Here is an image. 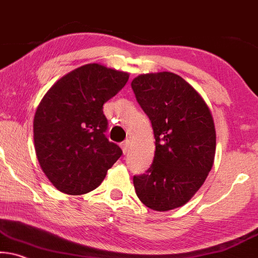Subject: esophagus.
Segmentation results:
<instances>
[{
	"instance_id": "34e87169",
	"label": "esophagus",
	"mask_w": 258,
	"mask_h": 258,
	"mask_svg": "<svg viewBox=\"0 0 258 258\" xmlns=\"http://www.w3.org/2000/svg\"><path fill=\"white\" fill-rule=\"evenodd\" d=\"M130 145H131V142L130 140H125V142L121 143V149H122V152L126 153L128 152V149H130Z\"/></svg>"
}]
</instances>
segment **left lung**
<instances>
[{
	"label": "left lung",
	"instance_id": "left-lung-1",
	"mask_svg": "<svg viewBox=\"0 0 258 258\" xmlns=\"http://www.w3.org/2000/svg\"><path fill=\"white\" fill-rule=\"evenodd\" d=\"M131 86L156 139L151 167L133 176L137 197L158 212L183 206L213 167L216 128L211 110L190 84L168 71L140 75Z\"/></svg>",
	"mask_w": 258,
	"mask_h": 258
}]
</instances>
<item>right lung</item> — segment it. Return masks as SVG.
<instances>
[{"label":"right lung","mask_w":258,"mask_h":258,"mask_svg":"<svg viewBox=\"0 0 258 258\" xmlns=\"http://www.w3.org/2000/svg\"><path fill=\"white\" fill-rule=\"evenodd\" d=\"M128 77L87 64L58 80L42 97L33 121L34 148L42 171L58 190L89 193L122 155L105 135L108 122L102 109Z\"/></svg>","instance_id":"right-lung-1"}]
</instances>
